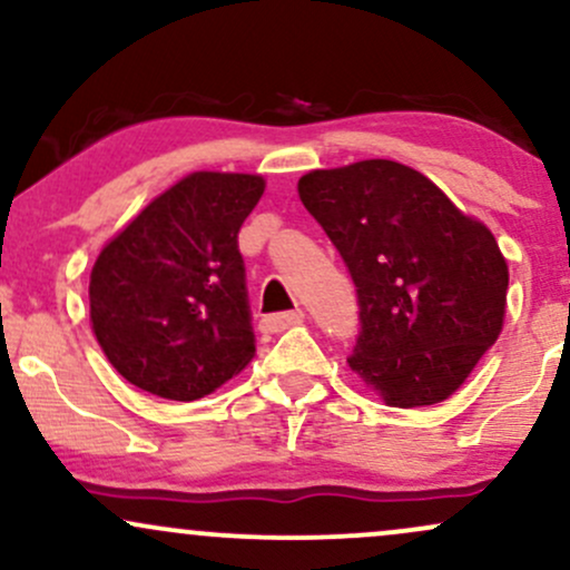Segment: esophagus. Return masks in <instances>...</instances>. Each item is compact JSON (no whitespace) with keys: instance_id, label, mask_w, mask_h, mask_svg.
Here are the masks:
<instances>
[{"instance_id":"34e87169","label":"esophagus","mask_w":570,"mask_h":570,"mask_svg":"<svg viewBox=\"0 0 570 570\" xmlns=\"http://www.w3.org/2000/svg\"><path fill=\"white\" fill-rule=\"evenodd\" d=\"M305 313L303 311H292V313H276V316H265L263 318V330L265 332H284L294 324H303Z\"/></svg>"}]
</instances>
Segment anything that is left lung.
<instances>
[{
  "label": "left lung",
  "instance_id": "left-lung-1",
  "mask_svg": "<svg viewBox=\"0 0 570 570\" xmlns=\"http://www.w3.org/2000/svg\"><path fill=\"white\" fill-rule=\"evenodd\" d=\"M297 193L356 284L348 367L389 407L453 396L507 316L509 265L493 233L396 160L316 168Z\"/></svg>",
  "mask_w": 570,
  "mask_h": 570
}]
</instances>
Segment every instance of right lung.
I'll use <instances>...</instances> for the list:
<instances>
[{
    "mask_svg": "<svg viewBox=\"0 0 570 570\" xmlns=\"http://www.w3.org/2000/svg\"><path fill=\"white\" fill-rule=\"evenodd\" d=\"M263 193L259 174H187L104 244L90 326L136 389L195 402L254 358L238 230Z\"/></svg>",
    "mask_w": 570,
    "mask_h": 570,
    "instance_id": "1",
    "label": "right lung"
}]
</instances>
